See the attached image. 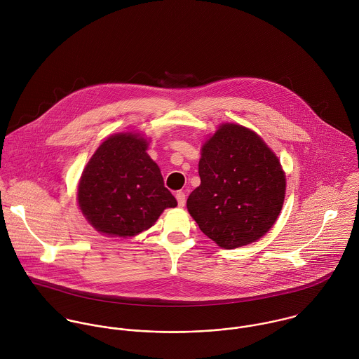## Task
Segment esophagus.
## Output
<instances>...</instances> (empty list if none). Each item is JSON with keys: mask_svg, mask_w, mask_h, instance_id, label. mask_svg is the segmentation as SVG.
<instances>
[{"mask_svg": "<svg viewBox=\"0 0 359 359\" xmlns=\"http://www.w3.org/2000/svg\"><path fill=\"white\" fill-rule=\"evenodd\" d=\"M175 198H177V202H178L180 207H184V205H185L187 198H185V194H184V192H177V194H175Z\"/></svg>", "mask_w": 359, "mask_h": 359, "instance_id": "1", "label": "esophagus"}]
</instances>
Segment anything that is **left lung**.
Masks as SVG:
<instances>
[{"label": "left lung", "mask_w": 359, "mask_h": 359, "mask_svg": "<svg viewBox=\"0 0 359 359\" xmlns=\"http://www.w3.org/2000/svg\"><path fill=\"white\" fill-rule=\"evenodd\" d=\"M201 185L187 207L219 248L236 249L264 236L285 201L280 161L255 131L233 123L218 127L202 147Z\"/></svg>", "instance_id": "obj_1"}]
</instances>
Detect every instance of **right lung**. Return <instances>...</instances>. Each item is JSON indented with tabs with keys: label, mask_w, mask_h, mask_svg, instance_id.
<instances>
[{
	"label": "right lung",
	"mask_w": 359,
	"mask_h": 359,
	"mask_svg": "<svg viewBox=\"0 0 359 359\" xmlns=\"http://www.w3.org/2000/svg\"><path fill=\"white\" fill-rule=\"evenodd\" d=\"M140 134L104 140L86 165L77 201L86 219L101 233L128 238L149 229L177 201L164 187L158 165Z\"/></svg>",
	"instance_id": "obj_1"
}]
</instances>
